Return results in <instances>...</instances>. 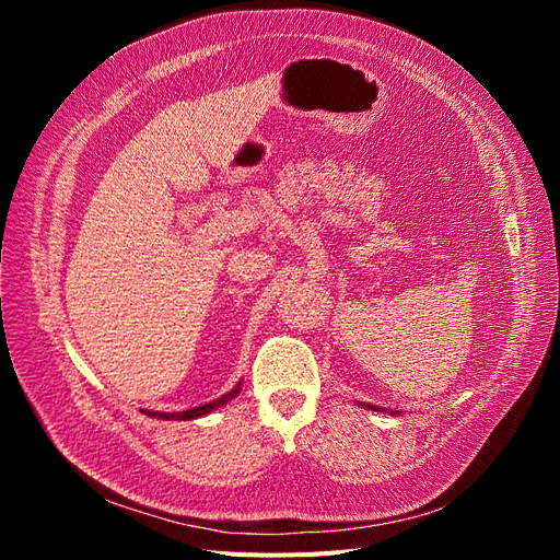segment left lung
<instances>
[{
  "label": "left lung",
  "instance_id": "8db88e82",
  "mask_svg": "<svg viewBox=\"0 0 560 560\" xmlns=\"http://www.w3.org/2000/svg\"><path fill=\"white\" fill-rule=\"evenodd\" d=\"M362 406H366V404H362ZM366 409H374V411H385V409H378V406H371V404L366 406Z\"/></svg>",
  "mask_w": 560,
  "mask_h": 560
}]
</instances>
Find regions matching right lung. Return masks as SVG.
<instances>
[{
	"label": "right lung",
	"instance_id": "add662e5",
	"mask_svg": "<svg viewBox=\"0 0 560 560\" xmlns=\"http://www.w3.org/2000/svg\"><path fill=\"white\" fill-rule=\"evenodd\" d=\"M241 387H243V381H238V385H235L231 393L222 395L219 399L210 401V404H202V406H196V409H186V411H179V413H161V411H144L147 416L151 418H163V420H194V418H200V416H208L210 411L219 409V406H224L226 401H231L233 397L241 395Z\"/></svg>",
	"mask_w": 560,
	"mask_h": 560
}]
</instances>
